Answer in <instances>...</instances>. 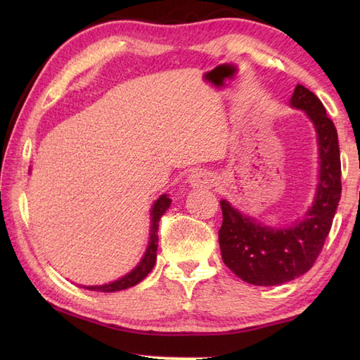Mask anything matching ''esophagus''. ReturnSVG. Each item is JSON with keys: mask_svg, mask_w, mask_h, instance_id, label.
<instances>
[{"mask_svg": "<svg viewBox=\"0 0 360 360\" xmlns=\"http://www.w3.org/2000/svg\"><path fill=\"white\" fill-rule=\"evenodd\" d=\"M187 182L193 188H210L215 186V178L207 170H196L192 174H188Z\"/></svg>", "mask_w": 360, "mask_h": 360, "instance_id": "1", "label": "esophagus"}]
</instances>
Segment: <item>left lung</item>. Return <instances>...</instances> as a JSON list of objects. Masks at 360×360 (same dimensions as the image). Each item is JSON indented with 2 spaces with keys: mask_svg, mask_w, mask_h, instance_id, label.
<instances>
[{
  "mask_svg": "<svg viewBox=\"0 0 360 360\" xmlns=\"http://www.w3.org/2000/svg\"><path fill=\"white\" fill-rule=\"evenodd\" d=\"M289 105L307 114L317 136V188L307 213L290 226L271 227L221 200L223 226L218 238L223 262L255 286L283 285L308 272L323 248L340 201V150L333 120L319 97L302 85L295 86Z\"/></svg>",
  "mask_w": 360,
  "mask_h": 360,
  "instance_id": "1",
  "label": "left lung"
}]
</instances>
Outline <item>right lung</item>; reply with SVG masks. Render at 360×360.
Returning <instances> with one entry per match:
<instances>
[{"mask_svg": "<svg viewBox=\"0 0 360 360\" xmlns=\"http://www.w3.org/2000/svg\"><path fill=\"white\" fill-rule=\"evenodd\" d=\"M30 172V170H29ZM172 200L168 198V195H160L155 204L151 205V212H150V240H148V246L143 252V257L141 258V262L137 263L136 267H133L131 271L125 274L124 277H120L114 281L105 283V285H97V286H83L88 290H97V292H116V290H124L128 288L136 286L137 283H141L147 275L151 272L153 266L156 263V250H158V229H159V221L160 217L170 207Z\"/></svg>", "mask_w": 360, "mask_h": 360, "instance_id": "1", "label": "right lung"}]
</instances>
